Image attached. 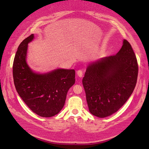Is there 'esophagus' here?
<instances>
[{"mask_svg":"<svg viewBox=\"0 0 149 149\" xmlns=\"http://www.w3.org/2000/svg\"><path fill=\"white\" fill-rule=\"evenodd\" d=\"M77 74L78 75V77H82V75H83V71L81 70H78L77 72Z\"/></svg>","mask_w":149,"mask_h":149,"instance_id":"obj_1","label":"esophagus"}]
</instances>
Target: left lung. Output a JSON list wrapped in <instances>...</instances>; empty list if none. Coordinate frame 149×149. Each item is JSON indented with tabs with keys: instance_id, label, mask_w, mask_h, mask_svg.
<instances>
[{
	"instance_id": "8db88e82",
	"label": "left lung",
	"mask_w": 149,
	"mask_h": 149,
	"mask_svg": "<svg viewBox=\"0 0 149 149\" xmlns=\"http://www.w3.org/2000/svg\"><path fill=\"white\" fill-rule=\"evenodd\" d=\"M138 71L136 55L126 39L116 55L90 63L82 79L90 113L104 118L117 112L133 93Z\"/></svg>"
}]
</instances>
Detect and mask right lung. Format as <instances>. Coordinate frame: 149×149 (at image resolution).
<instances>
[{
    "label": "right lung",
    "instance_id": "add662e5",
    "mask_svg": "<svg viewBox=\"0 0 149 149\" xmlns=\"http://www.w3.org/2000/svg\"><path fill=\"white\" fill-rule=\"evenodd\" d=\"M33 35L25 38L16 51L13 63L14 84L19 96L33 113L50 117L64 106L67 93L75 82V72L58 69L45 74L33 72L26 62L28 45Z\"/></svg>",
    "mask_w": 149,
    "mask_h": 149
}]
</instances>
